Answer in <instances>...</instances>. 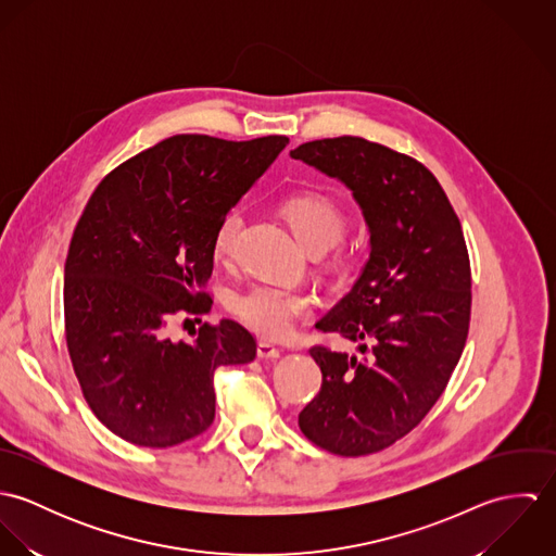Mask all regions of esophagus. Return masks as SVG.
Returning a JSON list of instances; mask_svg holds the SVG:
<instances>
[{
  "instance_id": "esophagus-1",
  "label": "esophagus",
  "mask_w": 556,
  "mask_h": 556,
  "mask_svg": "<svg viewBox=\"0 0 556 556\" xmlns=\"http://www.w3.org/2000/svg\"><path fill=\"white\" fill-rule=\"evenodd\" d=\"M280 353H282V351H280L278 346H274L271 342H267V340H261L258 346H256V355H258L261 359H278Z\"/></svg>"
}]
</instances>
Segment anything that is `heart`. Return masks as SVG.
<instances>
[{"label": "heart", "mask_w": 556, "mask_h": 556, "mask_svg": "<svg viewBox=\"0 0 556 556\" xmlns=\"http://www.w3.org/2000/svg\"><path fill=\"white\" fill-rule=\"evenodd\" d=\"M282 214L295 238L311 252H325L344 233L342 207L318 192L295 194L282 205ZM243 231V212L229 210L214 231V254L223 261L231 258ZM229 308L254 333L271 340L289 336L298 323L313 308V298L304 291L280 285H254L229 300Z\"/></svg>", "instance_id": "1"}]
</instances>
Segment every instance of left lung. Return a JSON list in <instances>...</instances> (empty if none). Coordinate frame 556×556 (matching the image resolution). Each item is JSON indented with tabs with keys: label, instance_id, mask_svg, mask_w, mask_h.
I'll use <instances>...</instances> for the list:
<instances>
[{
	"label": "left lung",
	"instance_id": "8db88e82",
	"mask_svg": "<svg viewBox=\"0 0 556 556\" xmlns=\"http://www.w3.org/2000/svg\"><path fill=\"white\" fill-rule=\"evenodd\" d=\"M291 159L342 181L370 233L359 278L317 323L359 342L362 355L311 349L323 383L300 428L331 454H375L426 417L463 355L471 320L463 227L437 177L386 146L336 137L304 143Z\"/></svg>",
	"mask_w": 556,
	"mask_h": 556
}]
</instances>
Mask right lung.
Instances as JSON below:
<instances>
[{"label": "right lung", "mask_w": 556, "mask_h": 556, "mask_svg": "<svg viewBox=\"0 0 556 556\" xmlns=\"http://www.w3.org/2000/svg\"><path fill=\"white\" fill-rule=\"evenodd\" d=\"M287 137L175 135L111 170L89 197L64 267L66 342L83 396L117 437L173 447L205 432L218 366L256 357L231 318L166 338L212 308L214 231L287 148Z\"/></svg>", "instance_id": "right-lung-1"}]
</instances>
